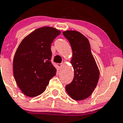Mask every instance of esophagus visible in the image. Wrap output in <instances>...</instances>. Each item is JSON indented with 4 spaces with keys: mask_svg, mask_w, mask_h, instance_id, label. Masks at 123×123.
<instances>
[{
    "mask_svg": "<svg viewBox=\"0 0 123 123\" xmlns=\"http://www.w3.org/2000/svg\"><path fill=\"white\" fill-rule=\"evenodd\" d=\"M63 65V63H61V64H57V67H58V68H61L62 67Z\"/></svg>",
    "mask_w": 123,
    "mask_h": 123,
    "instance_id": "1",
    "label": "esophagus"
}]
</instances>
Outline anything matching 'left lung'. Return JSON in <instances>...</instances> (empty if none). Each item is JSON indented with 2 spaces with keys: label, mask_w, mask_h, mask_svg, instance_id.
<instances>
[{
  "label": "left lung",
  "mask_w": 123,
  "mask_h": 123,
  "mask_svg": "<svg viewBox=\"0 0 123 123\" xmlns=\"http://www.w3.org/2000/svg\"><path fill=\"white\" fill-rule=\"evenodd\" d=\"M63 35L71 44L73 56L70 63L74 69V78L65 86L68 94L75 100L89 97L96 88L100 71L91 51L89 42L79 32L66 31Z\"/></svg>",
  "instance_id": "obj_1"
}]
</instances>
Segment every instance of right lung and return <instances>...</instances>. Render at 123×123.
I'll return each instance as SVG.
<instances>
[{
	"mask_svg": "<svg viewBox=\"0 0 123 123\" xmlns=\"http://www.w3.org/2000/svg\"><path fill=\"white\" fill-rule=\"evenodd\" d=\"M61 31L52 27H40L27 35L19 44L13 60L15 82L25 96L42 94L56 69L51 62V44Z\"/></svg>",
	"mask_w": 123,
	"mask_h": 123,
	"instance_id": "right-lung-1",
	"label": "right lung"
}]
</instances>
